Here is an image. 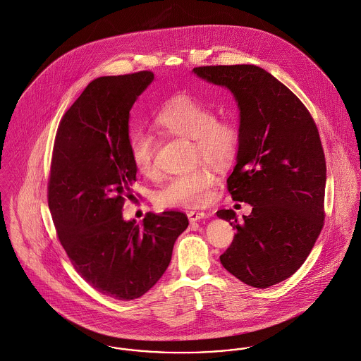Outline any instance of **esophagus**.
Returning <instances> with one entry per match:
<instances>
[{
    "mask_svg": "<svg viewBox=\"0 0 361 361\" xmlns=\"http://www.w3.org/2000/svg\"><path fill=\"white\" fill-rule=\"evenodd\" d=\"M204 217H206V213H203V212H188V220L191 224L200 221Z\"/></svg>",
    "mask_w": 361,
    "mask_h": 361,
    "instance_id": "1",
    "label": "esophagus"
}]
</instances>
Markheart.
Returning a JSON list of instances; mask_svg holds the SVG:
<instances>
[{"label":"heart","mask_w":361,"mask_h":361,"mask_svg":"<svg viewBox=\"0 0 361 361\" xmlns=\"http://www.w3.org/2000/svg\"><path fill=\"white\" fill-rule=\"evenodd\" d=\"M154 126L162 135L194 140L195 161L212 166L231 162L239 147V129L231 121L217 119L209 106L188 96L170 100L154 116ZM129 154L133 166L144 177H154L155 141L151 133L137 129L130 133ZM214 176L206 169L174 176L155 195V202L164 207H200L210 202Z\"/></svg>","instance_id":"1"}]
</instances>
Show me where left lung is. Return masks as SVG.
Masks as SVG:
<instances>
[{"instance_id": "1", "label": "left lung", "mask_w": 361, "mask_h": 361, "mask_svg": "<svg viewBox=\"0 0 361 361\" xmlns=\"http://www.w3.org/2000/svg\"><path fill=\"white\" fill-rule=\"evenodd\" d=\"M192 73L226 87L239 109L236 165L226 183L233 200L252 210L242 221L233 210L217 212L238 231L220 261L240 281L268 288L301 268L323 228L326 159L317 128L301 100L258 66Z\"/></svg>"}]
</instances>
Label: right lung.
Instances as JSON below:
<instances>
[{
    "instance_id": "add662e5",
    "label": "right lung",
    "mask_w": 361,
    "mask_h": 361,
    "mask_svg": "<svg viewBox=\"0 0 361 361\" xmlns=\"http://www.w3.org/2000/svg\"><path fill=\"white\" fill-rule=\"evenodd\" d=\"M151 71L100 77L64 114L56 133L48 204L61 246L75 271L119 301L144 295L162 278L173 246L187 229L180 212L122 216L133 199L136 167L129 154V118Z\"/></svg>"
}]
</instances>
